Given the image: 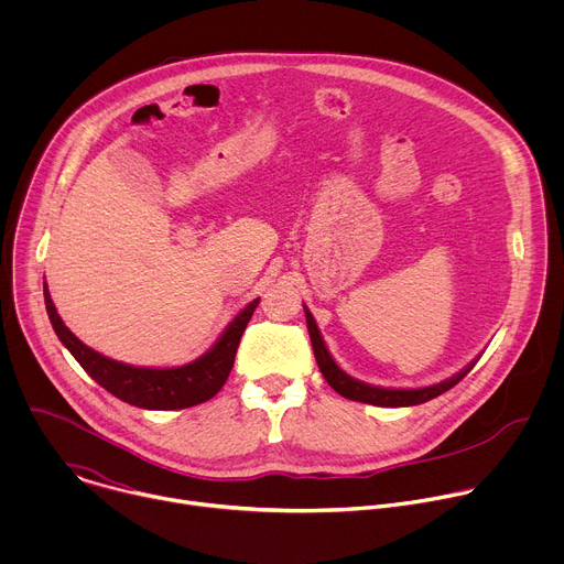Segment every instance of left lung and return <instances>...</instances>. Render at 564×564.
<instances>
[{"label":"left lung","instance_id":"1","mask_svg":"<svg viewBox=\"0 0 564 564\" xmlns=\"http://www.w3.org/2000/svg\"><path fill=\"white\" fill-rule=\"evenodd\" d=\"M305 321H307V333H310V341H312V350H314V359L318 364V370L321 375L326 377V381L346 399H352V401H364V404H372V406H417V404H424V401L433 399V397H440L442 392L451 390L455 383H459L470 370L473 366L477 364L470 361L464 370H459L455 377L446 379V381H440L435 386H426V388H411V390H404V388H377V386H370V383H364V381H357L352 379L350 375H346L337 364L335 359L330 357L324 339H321V333L314 324V316L310 314V310L305 307Z\"/></svg>","mask_w":564,"mask_h":564}]
</instances>
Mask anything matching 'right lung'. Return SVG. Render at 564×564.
I'll return each mask as SVG.
<instances>
[{"instance_id": "right-lung-1", "label": "right lung", "mask_w": 564, "mask_h": 564, "mask_svg": "<svg viewBox=\"0 0 564 564\" xmlns=\"http://www.w3.org/2000/svg\"><path fill=\"white\" fill-rule=\"evenodd\" d=\"M44 303L55 335L94 381L131 406L147 411H178L203 404V401L212 399L223 388L234 366L240 337H243L250 324L259 299H254L250 305L240 310V314L234 316L220 339L203 357L178 368H138L113 361L85 346L64 326L46 283Z\"/></svg>"}]
</instances>
